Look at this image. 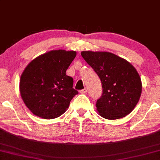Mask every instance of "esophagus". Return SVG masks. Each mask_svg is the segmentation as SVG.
I'll list each match as a JSON object with an SVG mask.
<instances>
[{"instance_id":"1","label":"esophagus","mask_w":160,"mask_h":160,"mask_svg":"<svg viewBox=\"0 0 160 160\" xmlns=\"http://www.w3.org/2000/svg\"><path fill=\"white\" fill-rule=\"evenodd\" d=\"M87 89H86V88H84V89H82V90H80L79 91V92L81 94H85V93H87Z\"/></svg>"}]
</instances>
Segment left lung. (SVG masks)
Segmentation results:
<instances>
[{"label":"left lung","instance_id":"8db88e82","mask_svg":"<svg viewBox=\"0 0 160 160\" xmlns=\"http://www.w3.org/2000/svg\"><path fill=\"white\" fill-rule=\"evenodd\" d=\"M81 55L100 78L102 94L97 112L104 118H122L133 110L142 90L137 71L126 60L109 52L83 51Z\"/></svg>","mask_w":160,"mask_h":160}]
</instances>
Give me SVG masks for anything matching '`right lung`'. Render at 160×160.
<instances>
[{
	"label": "right lung",
	"instance_id": "add662e5",
	"mask_svg": "<svg viewBox=\"0 0 160 160\" xmlns=\"http://www.w3.org/2000/svg\"><path fill=\"white\" fill-rule=\"evenodd\" d=\"M76 52L51 50L32 61L20 78L21 97L29 110L44 119H53L66 112L78 92L73 78L66 74Z\"/></svg>",
	"mask_w": 160,
	"mask_h": 160
}]
</instances>
